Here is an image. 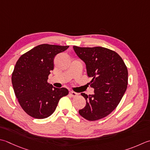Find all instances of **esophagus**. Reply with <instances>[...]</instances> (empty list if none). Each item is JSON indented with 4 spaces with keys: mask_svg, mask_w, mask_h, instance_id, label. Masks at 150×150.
Here are the masks:
<instances>
[{
    "mask_svg": "<svg viewBox=\"0 0 150 150\" xmlns=\"http://www.w3.org/2000/svg\"><path fill=\"white\" fill-rule=\"evenodd\" d=\"M69 93L70 96H71V97H73V98H74V97H76V96L78 95L77 93H76L75 92H73V91H70Z\"/></svg>",
    "mask_w": 150,
    "mask_h": 150,
    "instance_id": "obj_1",
    "label": "esophagus"
}]
</instances>
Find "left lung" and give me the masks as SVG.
<instances>
[{
  "instance_id": "left-lung-1",
  "label": "left lung",
  "mask_w": 150,
  "mask_h": 150,
  "mask_svg": "<svg viewBox=\"0 0 150 150\" xmlns=\"http://www.w3.org/2000/svg\"><path fill=\"white\" fill-rule=\"evenodd\" d=\"M73 49L86 64L89 83L94 89L92 95L82 93L86 104L79 113L89 121L108 116L118 106L127 89L128 71L124 60L112 50L101 47Z\"/></svg>"
}]
</instances>
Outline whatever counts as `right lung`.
<instances>
[{
    "mask_svg": "<svg viewBox=\"0 0 150 150\" xmlns=\"http://www.w3.org/2000/svg\"><path fill=\"white\" fill-rule=\"evenodd\" d=\"M69 46L42 44L23 54L16 62L11 82L16 98L23 110L34 118H47L54 112L60 99L68 94L47 82L54 69V58Z\"/></svg>",
    "mask_w": 150,
    "mask_h": 150,
    "instance_id": "obj_1",
    "label": "right lung"
}]
</instances>
